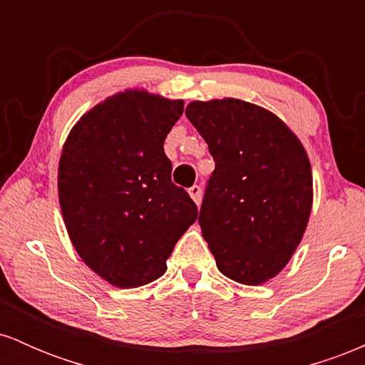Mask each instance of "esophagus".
<instances>
[{"mask_svg": "<svg viewBox=\"0 0 365 365\" xmlns=\"http://www.w3.org/2000/svg\"><path fill=\"white\" fill-rule=\"evenodd\" d=\"M188 194H190L192 199H194V202L199 206L200 199H202V188H200V185H192L188 188Z\"/></svg>", "mask_w": 365, "mask_h": 365, "instance_id": "34e87169", "label": "esophagus"}]
</instances>
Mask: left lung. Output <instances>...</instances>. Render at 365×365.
I'll list each match as a JSON object with an SVG mask.
<instances>
[{"instance_id":"1","label":"left lung","mask_w":365,"mask_h":365,"mask_svg":"<svg viewBox=\"0 0 365 365\" xmlns=\"http://www.w3.org/2000/svg\"><path fill=\"white\" fill-rule=\"evenodd\" d=\"M185 115L216 165L199 225L217 269L244 284L267 282L290 261L311 215L305 149L278 116L240 99L195 101Z\"/></svg>"}]
</instances>
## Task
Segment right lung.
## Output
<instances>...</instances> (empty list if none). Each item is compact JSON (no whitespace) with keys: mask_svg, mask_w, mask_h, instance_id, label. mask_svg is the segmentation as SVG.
<instances>
[{"mask_svg":"<svg viewBox=\"0 0 365 365\" xmlns=\"http://www.w3.org/2000/svg\"><path fill=\"white\" fill-rule=\"evenodd\" d=\"M183 101L125 91L83 115L63 145L60 206L70 240L94 273L120 288L165 274L166 259L197 220L171 182L166 135Z\"/></svg>","mask_w":365,"mask_h":365,"instance_id":"right-lung-1","label":"right lung"}]
</instances>
